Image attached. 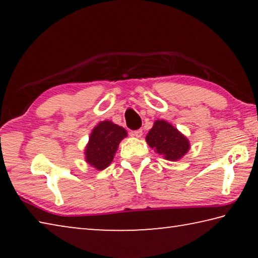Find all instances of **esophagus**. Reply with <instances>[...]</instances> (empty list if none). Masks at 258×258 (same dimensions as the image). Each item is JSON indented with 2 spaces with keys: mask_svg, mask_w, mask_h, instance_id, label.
Segmentation results:
<instances>
[{
  "mask_svg": "<svg viewBox=\"0 0 258 258\" xmlns=\"http://www.w3.org/2000/svg\"><path fill=\"white\" fill-rule=\"evenodd\" d=\"M131 135L135 138H141L142 137V130H135L131 132Z\"/></svg>",
  "mask_w": 258,
  "mask_h": 258,
  "instance_id": "34e87169",
  "label": "esophagus"
}]
</instances>
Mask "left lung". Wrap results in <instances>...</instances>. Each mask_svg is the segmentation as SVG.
I'll list each match as a JSON object with an SVG mask.
<instances>
[{"label": "left lung", "instance_id": "8db88e82", "mask_svg": "<svg viewBox=\"0 0 258 258\" xmlns=\"http://www.w3.org/2000/svg\"><path fill=\"white\" fill-rule=\"evenodd\" d=\"M146 140L148 145L155 148L157 154L167 160L180 159L190 148L184 135L165 120H156Z\"/></svg>", "mask_w": 258, "mask_h": 258}]
</instances>
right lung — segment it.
<instances>
[{
	"mask_svg": "<svg viewBox=\"0 0 258 258\" xmlns=\"http://www.w3.org/2000/svg\"><path fill=\"white\" fill-rule=\"evenodd\" d=\"M127 133L120 126L104 120L95 126L86 146L85 158L91 166L99 171L111 164L119 142Z\"/></svg>",
	"mask_w": 258,
	"mask_h": 258,
	"instance_id": "right-lung-1",
	"label": "right lung"
}]
</instances>
